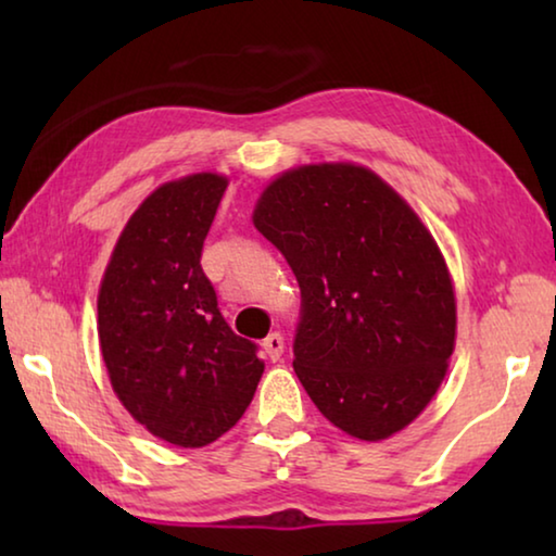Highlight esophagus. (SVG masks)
Segmentation results:
<instances>
[{"mask_svg":"<svg viewBox=\"0 0 556 556\" xmlns=\"http://www.w3.org/2000/svg\"><path fill=\"white\" fill-rule=\"evenodd\" d=\"M262 348H265V353L271 361H279L281 353H285V338H281V333H269L265 341H262Z\"/></svg>","mask_w":556,"mask_h":556,"instance_id":"34e87169","label":"esophagus"}]
</instances>
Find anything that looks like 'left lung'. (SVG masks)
<instances>
[{
  "label": "left lung",
  "instance_id": "1",
  "mask_svg": "<svg viewBox=\"0 0 556 556\" xmlns=\"http://www.w3.org/2000/svg\"><path fill=\"white\" fill-rule=\"evenodd\" d=\"M252 223L301 289L294 372L345 434L409 427L456 348L454 279L434 235L368 166L301 164L265 186Z\"/></svg>",
  "mask_w": 556,
  "mask_h": 556
}]
</instances>
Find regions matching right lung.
Returning <instances> with one entry per match:
<instances>
[{"mask_svg":"<svg viewBox=\"0 0 556 556\" xmlns=\"http://www.w3.org/2000/svg\"><path fill=\"white\" fill-rule=\"evenodd\" d=\"M228 184L199 172L154 188L122 228L98 291L112 390L149 434L181 448L208 446L238 425L265 372L201 269Z\"/></svg>","mask_w":556,"mask_h":556,"instance_id":"obj_1","label":"right lung"}]
</instances>
